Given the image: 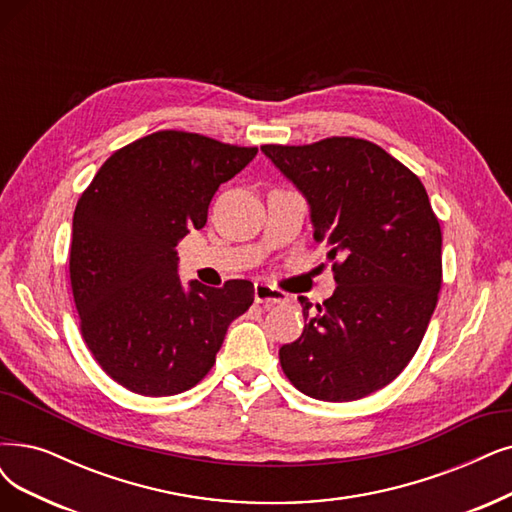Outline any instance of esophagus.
Instances as JSON below:
<instances>
[{"instance_id":"obj_1","label":"esophagus","mask_w":512,"mask_h":512,"mask_svg":"<svg viewBox=\"0 0 512 512\" xmlns=\"http://www.w3.org/2000/svg\"><path fill=\"white\" fill-rule=\"evenodd\" d=\"M255 301L257 304L274 306V304H285V301H289V295L285 291L268 285V282H255Z\"/></svg>"}]
</instances>
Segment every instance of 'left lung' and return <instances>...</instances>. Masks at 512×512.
Returning <instances> with one entry per match:
<instances>
[{
	"instance_id": "left-lung-1",
	"label": "left lung",
	"mask_w": 512,
	"mask_h": 512,
	"mask_svg": "<svg viewBox=\"0 0 512 512\" xmlns=\"http://www.w3.org/2000/svg\"><path fill=\"white\" fill-rule=\"evenodd\" d=\"M261 151L306 196L337 282L316 310L299 297L306 327L280 348V367L312 399H363L409 365L437 308L443 236L426 187L365 139Z\"/></svg>"
}]
</instances>
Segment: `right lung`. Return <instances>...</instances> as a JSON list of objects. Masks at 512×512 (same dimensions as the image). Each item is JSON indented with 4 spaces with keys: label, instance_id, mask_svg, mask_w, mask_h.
Returning <instances> with one entry per match:
<instances>
[{
    "label": "right lung",
    "instance_id": "obj_1",
    "mask_svg": "<svg viewBox=\"0 0 512 512\" xmlns=\"http://www.w3.org/2000/svg\"><path fill=\"white\" fill-rule=\"evenodd\" d=\"M257 147L158 130L113 151L73 213L69 278L82 337L113 382L143 396L194 388L227 327L251 308L249 280L223 287L177 274V242L200 230L221 183Z\"/></svg>",
    "mask_w": 512,
    "mask_h": 512
}]
</instances>
